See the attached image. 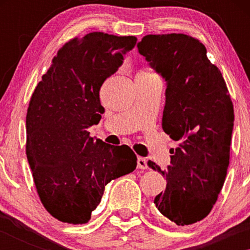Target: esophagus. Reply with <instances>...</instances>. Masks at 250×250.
<instances>
[{"mask_svg":"<svg viewBox=\"0 0 250 250\" xmlns=\"http://www.w3.org/2000/svg\"><path fill=\"white\" fill-rule=\"evenodd\" d=\"M137 167L138 168H141V170H146V168H147L146 160L145 158H142V156H138V159H137Z\"/></svg>","mask_w":250,"mask_h":250,"instance_id":"obj_1","label":"esophagus"}]
</instances>
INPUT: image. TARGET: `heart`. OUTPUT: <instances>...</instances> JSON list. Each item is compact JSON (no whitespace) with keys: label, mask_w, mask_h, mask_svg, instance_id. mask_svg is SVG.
Returning <instances> with one entry per match:
<instances>
[{"label":"heart","mask_w":250,"mask_h":250,"mask_svg":"<svg viewBox=\"0 0 250 250\" xmlns=\"http://www.w3.org/2000/svg\"><path fill=\"white\" fill-rule=\"evenodd\" d=\"M140 75H154V74H152V73H147V71H146V73H141Z\"/></svg>","instance_id":"1"}]
</instances>
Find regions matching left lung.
<instances>
[{
    "instance_id": "left-lung-1",
    "label": "left lung",
    "mask_w": 250,
    "mask_h": 250,
    "mask_svg": "<svg viewBox=\"0 0 250 250\" xmlns=\"http://www.w3.org/2000/svg\"><path fill=\"white\" fill-rule=\"evenodd\" d=\"M139 53L166 78L164 132L179 147L171 150V166L162 171L166 191L154 198L163 216L179 226L205 218L217 201L229 166L234 107L217 66L207 58L204 44L185 34L146 35Z\"/></svg>"
}]
</instances>
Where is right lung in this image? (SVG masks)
<instances>
[{"label": "right lung", "instance_id": "add662e5", "mask_svg": "<svg viewBox=\"0 0 250 250\" xmlns=\"http://www.w3.org/2000/svg\"><path fill=\"white\" fill-rule=\"evenodd\" d=\"M137 41L103 32L68 41L29 100L26 155L33 180L45 209L62 223L89 222L104 186L137 167L129 146L94 141L87 131L104 111L101 86Z\"/></svg>", "mask_w": 250, "mask_h": 250}]
</instances>
